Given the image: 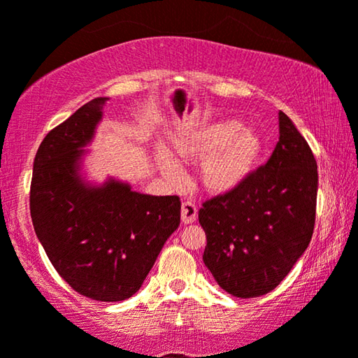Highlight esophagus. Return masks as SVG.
Here are the masks:
<instances>
[{"mask_svg": "<svg viewBox=\"0 0 358 358\" xmlns=\"http://www.w3.org/2000/svg\"><path fill=\"white\" fill-rule=\"evenodd\" d=\"M198 217V210L195 203L192 201H184L182 206H180V219H182L184 224H192L195 222Z\"/></svg>", "mask_w": 358, "mask_h": 358, "instance_id": "esophagus-1", "label": "esophagus"}]
</instances>
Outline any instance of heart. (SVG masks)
Instances as JSON below:
<instances>
[{
  "label": "heart",
  "mask_w": 358,
  "mask_h": 358,
  "mask_svg": "<svg viewBox=\"0 0 358 358\" xmlns=\"http://www.w3.org/2000/svg\"><path fill=\"white\" fill-rule=\"evenodd\" d=\"M176 152L185 162H200L198 180L211 195L238 190L259 163L264 142L255 129L234 120L203 126L189 139L176 142ZM163 171L178 176L179 168L166 152L160 153Z\"/></svg>",
  "instance_id": "obj_1"
}]
</instances>
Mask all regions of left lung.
<instances>
[{
  "instance_id": "left-lung-1",
  "label": "left lung",
  "mask_w": 358,
  "mask_h": 358,
  "mask_svg": "<svg viewBox=\"0 0 358 358\" xmlns=\"http://www.w3.org/2000/svg\"><path fill=\"white\" fill-rule=\"evenodd\" d=\"M268 162L238 190L203 203V262L235 298H257L277 288L310 243L318 173L309 144L283 112Z\"/></svg>"
}]
</instances>
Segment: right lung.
Returning <instances> with one entry per match:
<instances>
[{"instance_id": "right-lung-1", "label": "right lung", "mask_w": 358, "mask_h": 358, "mask_svg": "<svg viewBox=\"0 0 358 358\" xmlns=\"http://www.w3.org/2000/svg\"><path fill=\"white\" fill-rule=\"evenodd\" d=\"M107 97H96L49 131L33 162L30 214L49 261L76 293L117 302L142 287L180 222L178 195L131 190L110 178L91 185L81 157L102 120Z\"/></svg>"}]
</instances>
